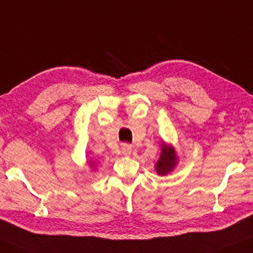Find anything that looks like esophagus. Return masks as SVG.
I'll return each mask as SVG.
<instances>
[{"label":"esophagus","mask_w":253,"mask_h":253,"mask_svg":"<svg viewBox=\"0 0 253 253\" xmlns=\"http://www.w3.org/2000/svg\"><path fill=\"white\" fill-rule=\"evenodd\" d=\"M122 151H123L124 155H129L130 151H131V147H130V145H128V144H125V145H124V147H123Z\"/></svg>","instance_id":"obj_1"}]
</instances>
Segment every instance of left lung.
I'll list each match as a JSON object with an SVG mask.
<instances>
[{
    "mask_svg": "<svg viewBox=\"0 0 253 253\" xmlns=\"http://www.w3.org/2000/svg\"><path fill=\"white\" fill-rule=\"evenodd\" d=\"M161 157L158 162L156 163V172L159 175H166L169 172H172L177 163V156L174 150L173 145H167L165 143L162 144Z\"/></svg>",
    "mask_w": 253,
    "mask_h": 253,
    "instance_id": "obj_1",
    "label": "left lung"
}]
</instances>
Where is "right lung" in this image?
Masks as SVG:
<instances>
[{
	"mask_svg": "<svg viewBox=\"0 0 253 253\" xmlns=\"http://www.w3.org/2000/svg\"><path fill=\"white\" fill-rule=\"evenodd\" d=\"M90 165H91V166H94V165H92V164H91V163H90Z\"/></svg>",
	"mask_w": 253,
	"mask_h": 253,
	"instance_id": "1",
	"label": "right lung"
}]
</instances>
